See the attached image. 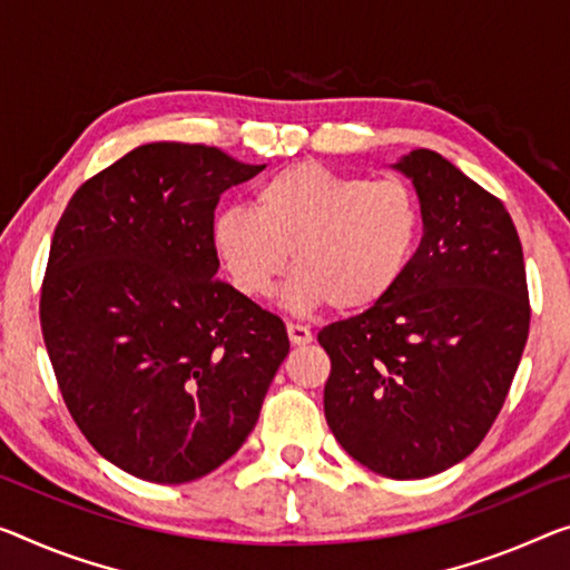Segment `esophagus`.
Instances as JSON below:
<instances>
[{
	"label": "esophagus",
	"mask_w": 570,
	"mask_h": 570,
	"mask_svg": "<svg viewBox=\"0 0 570 570\" xmlns=\"http://www.w3.org/2000/svg\"><path fill=\"white\" fill-rule=\"evenodd\" d=\"M287 338H291L293 346H305L313 341V334L308 326H301V323H287Z\"/></svg>",
	"instance_id": "1"
}]
</instances>
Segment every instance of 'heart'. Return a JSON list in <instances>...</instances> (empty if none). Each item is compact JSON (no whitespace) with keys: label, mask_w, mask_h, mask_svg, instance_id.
Wrapping results in <instances>:
<instances>
[{"label":"heart","mask_w":570,"mask_h":570,"mask_svg":"<svg viewBox=\"0 0 570 570\" xmlns=\"http://www.w3.org/2000/svg\"><path fill=\"white\" fill-rule=\"evenodd\" d=\"M420 204L407 183L370 180L295 163L255 190V212L232 206L212 222V247L236 293L262 301L293 265V311L334 303L341 313L382 305L415 257Z\"/></svg>","instance_id":"1"}]
</instances>
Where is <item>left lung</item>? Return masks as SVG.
I'll list each match as a JSON object with an SVG mask.
<instances>
[{
	"mask_svg": "<svg viewBox=\"0 0 570 570\" xmlns=\"http://www.w3.org/2000/svg\"><path fill=\"white\" fill-rule=\"evenodd\" d=\"M392 168L413 183L423 239L387 301L318 334L323 410L374 474L425 479L484 441L530 331L522 244L504 204L433 150Z\"/></svg>",
	"mask_w": 570,
	"mask_h": 570,
	"instance_id": "1",
	"label": "left lung"
}]
</instances>
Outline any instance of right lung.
<instances>
[{
    "mask_svg": "<svg viewBox=\"0 0 570 570\" xmlns=\"http://www.w3.org/2000/svg\"><path fill=\"white\" fill-rule=\"evenodd\" d=\"M265 165L139 145L68 200L40 326L68 410L104 459L155 484L229 461L291 352L285 323L218 279L214 208Z\"/></svg>",
    "mask_w": 570,
    "mask_h": 570,
    "instance_id": "add662e5",
    "label": "right lung"
}]
</instances>
